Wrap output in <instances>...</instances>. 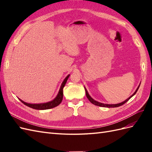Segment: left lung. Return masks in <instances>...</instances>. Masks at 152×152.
Wrapping results in <instances>:
<instances>
[{"instance_id":"8db88e82","label":"left lung","mask_w":152,"mask_h":152,"mask_svg":"<svg viewBox=\"0 0 152 152\" xmlns=\"http://www.w3.org/2000/svg\"><path fill=\"white\" fill-rule=\"evenodd\" d=\"M138 88H139V86L138 87V88H137V89L136 90V91H135L134 93H133V95H132L129 98H128L127 100H125V101H124L123 102H121V103H119V104H103V103H101V102H97V101H95V100H93L91 96H89V93H88V91H87V90H86V89L85 88V90H86V96H87V98L88 99V100L89 101L91 102L92 104H95V105H96V106H101V107H107V108H115V107H118V106H121V105H123V104H124L125 102H127L129 100L132 96H133L134 95H135V93H137V91H138Z\"/></svg>"}]
</instances>
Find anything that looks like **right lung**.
Returning a JSON list of instances; mask_svg holds the SVG:
<instances>
[{"label": "right lung", "instance_id": "obj_1", "mask_svg": "<svg viewBox=\"0 0 152 152\" xmlns=\"http://www.w3.org/2000/svg\"><path fill=\"white\" fill-rule=\"evenodd\" d=\"M69 76L70 75H68L65 78V79L64 80L63 82L62 83V84H61L59 93H58V95H57L56 97L52 101L47 102V103H42V104H29V103L23 102V101H21V99H19V101H20L22 103H23L25 105L28 106V107L32 108L33 109H36V110H47V109H50V108H53L54 107H56V106H57L61 102H62L63 96V89L64 87V86H65V83L67 81L68 78H69Z\"/></svg>", "mask_w": 152, "mask_h": 152}]
</instances>
